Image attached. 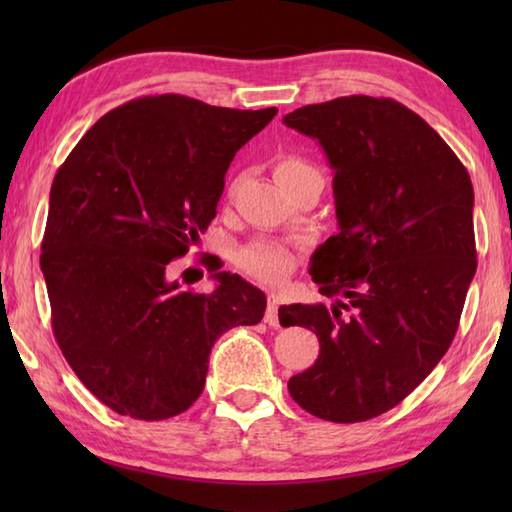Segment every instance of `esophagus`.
<instances>
[{
  "label": "esophagus",
  "mask_w": 512,
  "mask_h": 512,
  "mask_svg": "<svg viewBox=\"0 0 512 512\" xmlns=\"http://www.w3.org/2000/svg\"><path fill=\"white\" fill-rule=\"evenodd\" d=\"M279 306H281V299H279V295H277V292H270V295H268V308H266V317H264V321H266L268 325H273V328H277V325H279Z\"/></svg>",
  "instance_id": "obj_1"
}]
</instances>
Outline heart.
Returning <instances> with one entry per match:
<instances>
[{
    "label": "heart",
    "instance_id": "1",
    "mask_svg": "<svg viewBox=\"0 0 512 512\" xmlns=\"http://www.w3.org/2000/svg\"><path fill=\"white\" fill-rule=\"evenodd\" d=\"M312 169L299 158H284L277 165V178H284L288 173ZM237 266L244 270L248 277H253L262 284H281L297 266L295 248L279 242V239H253V242L239 248Z\"/></svg>",
    "mask_w": 512,
    "mask_h": 512
}]
</instances>
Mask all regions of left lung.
<instances>
[{"label": "left lung", "mask_w": 512, "mask_h": 512, "mask_svg": "<svg viewBox=\"0 0 512 512\" xmlns=\"http://www.w3.org/2000/svg\"><path fill=\"white\" fill-rule=\"evenodd\" d=\"M284 123L321 145L339 222L310 259L332 306L279 308L281 325L314 330L321 345L288 391L312 416L363 422L405 400L449 350L477 268L473 184L398 101L341 96Z\"/></svg>", "instance_id": "obj_1"}]
</instances>
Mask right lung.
Wrapping results in <instances>:
<instances>
[{
  "mask_svg": "<svg viewBox=\"0 0 512 512\" xmlns=\"http://www.w3.org/2000/svg\"><path fill=\"white\" fill-rule=\"evenodd\" d=\"M275 114L143 96L99 118L54 176L41 244L52 330L81 383L121 416L187 411L213 343L262 321L266 295L239 275L213 273L215 290L198 295L169 264L209 228L235 154Z\"/></svg>",
  "mask_w": 512,
  "mask_h": 512,
  "instance_id": "right-lung-1",
  "label": "right lung"
}]
</instances>
